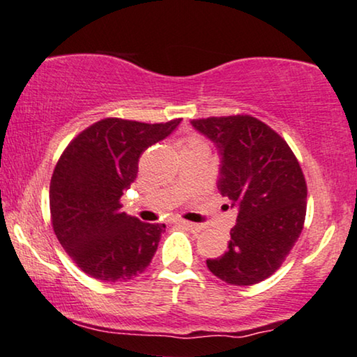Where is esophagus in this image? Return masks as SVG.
<instances>
[{"mask_svg": "<svg viewBox=\"0 0 357 357\" xmlns=\"http://www.w3.org/2000/svg\"><path fill=\"white\" fill-rule=\"evenodd\" d=\"M179 223H181L183 227H186L188 230H191L192 234H197V231H201L204 228L202 225H199V223H192V222H186V220H181Z\"/></svg>", "mask_w": 357, "mask_h": 357, "instance_id": "esophagus-1", "label": "esophagus"}]
</instances>
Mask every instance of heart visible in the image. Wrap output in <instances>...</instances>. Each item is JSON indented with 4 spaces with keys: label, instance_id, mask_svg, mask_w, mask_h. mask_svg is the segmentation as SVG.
I'll return each instance as SVG.
<instances>
[{
    "label": "heart",
    "instance_id": "1",
    "mask_svg": "<svg viewBox=\"0 0 357 357\" xmlns=\"http://www.w3.org/2000/svg\"><path fill=\"white\" fill-rule=\"evenodd\" d=\"M191 145H206L201 139H197V137H191V139L186 140V145L184 146H191Z\"/></svg>",
    "mask_w": 357,
    "mask_h": 357
}]
</instances>
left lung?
I'll list each match as a JSON object with an SVG mask.
<instances>
[{
	"label": "left lung",
	"mask_w": 357,
	"mask_h": 357,
	"mask_svg": "<svg viewBox=\"0 0 357 357\" xmlns=\"http://www.w3.org/2000/svg\"><path fill=\"white\" fill-rule=\"evenodd\" d=\"M220 153L217 188L238 207L228 248L207 259L213 275L251 286L281 268L302 234L307 183L298 161L278 132L259 119L236 114L191 121Z\"/></svg>",
	"instance_id": "8db88e82"
}]
</instances>
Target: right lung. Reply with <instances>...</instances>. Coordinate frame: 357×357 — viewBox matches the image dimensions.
I'll return each mask as SVG.
<instances>
[{"label": "right lung", "instance_id": "1", "mask_svg": "<svg viewBox=\"0 0 357 357\" xmlns=\"http://www.w3.org/2000/svg\"><path fill=\"white\" fill-rule=\"evenodd\" d=\"M181 119L145 123L107 117L70 142L50 181L52 227L83 273L122 282L151 263L165 223H145L121 211L135 181L140 155L163 140Z\"/></svg>", "mask_w": 357, "mask_h": 357}]
</instances>
